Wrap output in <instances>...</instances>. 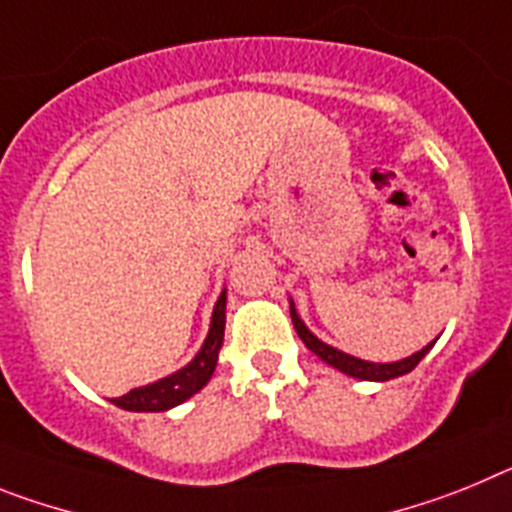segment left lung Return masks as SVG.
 <instances>
[{"label":"left lung","mask_w":512,"mask_h":512,"mask_svg":"<svg viewBox=\"0 0 512 512\" xmlns=\"http://www.w3.org/2000/svg\"><path fill=\"white\" fill-rule=\"evenodd\" d=\"M291 319H293V327H296V332H299V337L304 340V345L311 350V353L319 355L327 366L337 368V371H342L345 376H353V379H361V381H389V379H397V376H404V373H410L412 368H415L417 363L430 353V348H433L435 340H438V337H435V340L428 342L425 348L407 355V358H402V361L371 363V361H363V358H355V355L342 353V350L332 348V345L319 340V337L314 335L304 322H301L299 311H296V304H293V301H291Z\"/></svg>","instance_id":"obj_1"}]
</instances>
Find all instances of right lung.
I'll list each match as a JSON object with an SVG mask.
<instances>
[{
    "label": "right lung",
    "instance_id": "obj_1",
    "mask_svg": "<svg viewBox=\"0 0 512 512\" xmlns=\"http://www.w3.org/2000/svg\"><path fill=\"white\" fill-rule=\"evenodd\" d=\"M224 327H226V288L221 291L219 301L213 306L211 327L203 340L201 350L195 353L193 361L188 366H182L180 371L170 373L159 381H151L146 386H136L123 397H115L110 402L115 407L128 412H167L177 404L188 402L193 394L203 389L211 381L216 363H219V350L224 345Z\"/></svg>",
    "mask_w": 512,
    "mask_h": 512
}]
</instances>
